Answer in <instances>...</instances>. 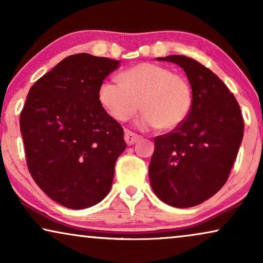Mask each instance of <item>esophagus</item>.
Masks as SVG:
<instances>
[{"label":"esophagus","mask_w":263,"mask_h":263,"mask_svg":"<svg viewBox=\"0 0 263 263\" xmlns=\"http://www.w3.org/2000/svg\"><path fill=\"white\" fill-rule=\"evenodd\" d=\"M140 138H141V136L138 135V134H135V133H133L130 130H125L124 140H125V142H127L129 146L134 145L136 141H139Z\"/></svg>","instance_id":"1"}]
</instances>
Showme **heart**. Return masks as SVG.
Listing matches in <instances>:
<instances>
[{"label": "heart", "instance_id": "b5f03b06", "mask_svg": "<svg viewBox=\"0 0 263 263\" xmlns=\"http://www.w3.org/2000/svg\"><path fill=\"white\" fill-rule=\"evenodd\" d=\"M98 100L118 122L129 121L142 107L140 127L174 130L192 110L193 89L185 77L172 73L170 68L143 62L123 71L120 81H103Z\"/></svg>", "mask_w": 263, "mask_h": 263}]
</instances>
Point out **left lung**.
Listing matches in <instances>:
<instances>
[{
  "instance_id": "left-lung-1",
  "label": "left lung",
  "mask_w": 263,
  "mask_h": 263,
  "mask_svg": "<svg viewBox=\"0 0 263 263\" xmlns=\"http://www.w3.org/2000/svg\"><path fill=\"white\" fill-rule=\"evenodd\" d=\"M178 64L193 89L192 110L178 128L154 138L148 175L153 192L178 208L196 206L221 189L244 133L239 104L213 71L190 57H158Z\"/></svg>"
}]
</instances>
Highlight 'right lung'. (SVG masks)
Segmentation results:
<instances>
[{"label":"right lung","instance_id":"add662e5","mask_svg":"<svg viewBox=\"0 0 263 263\" xmlns=\"http://www.w3.org/2000/svg\"><path fill=\"white\" fill-rule=\"evenodd\" d=\"M120 61L75 53L35 81L20 114L28 171L57 203L82 210L110 192L127 147L122 125L104 110L98 88Z\"/></svg>","mask_w":263,"mask_h":263}]
</instances>
